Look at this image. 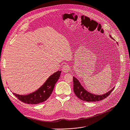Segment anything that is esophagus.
<instances>
[{"label": "esophagus", "instance_id": "esophagus-1", "mask_svg": "<svg viewBox=\"0 0 130 130\" xmlns=\"http://www.w3.org/2000/svg\"><path fill=\"white\" fill-rule=\"evenodd\" d=\"M70 69L69 66L67 64L64 65L62 67V71L65 73L68 72L70 71Z\"/></svg>", "mask_w": 130, "mask_h": 130}]
</instances>
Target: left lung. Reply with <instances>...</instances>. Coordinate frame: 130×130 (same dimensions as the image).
<instances>
[{"label": "left lung", "mask_w": 130, "mask_h": 130, "mask_svg": "<svg viewBox=\"0 0 130 130\" xmlns=\"http://www.w3.org/2000/svg\"><path fill=\"white\" fill-rule=\"evenodd\" d=\"M112 38L111 36H110ZM73 90L74 93L79 99L80 100L85 101L87 102H96L99 101L104 99L106 98L110 94L111 92L113 90V88L111 90H110L108 93L103 94L102 95H96L89 93L86 91L81 85L80 83L77 79L73 77Z\"/></svg>", "instance_id": "left-lung-1"}]
</instances>
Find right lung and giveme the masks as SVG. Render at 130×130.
<instances>
[{
    "instance_id": "1",
    "label": "right lung",
    "mask_w": 130,
    "mask_h": 130,
    "mask_svg": "<svg viewBox=\"0 0 130 130\" xmlns=\"http://www.w3.org/2000/svg\"><path fill=\"white\" fill-rule=\"evenodd\" d=\"M60 73L61 71H58L51 75L43 86L31 94L27 95L13 94L21 102L27 104H38L44 102L51 95Z\"/></svg>"
}]
</instances>
